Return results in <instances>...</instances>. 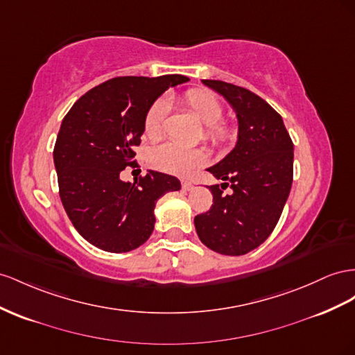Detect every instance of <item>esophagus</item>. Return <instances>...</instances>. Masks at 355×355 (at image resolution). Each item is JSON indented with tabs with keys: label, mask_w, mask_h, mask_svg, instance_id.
I'll use <instances>...</instances> for the list:
<instances>
[{
	"label": "esophagus",
	"mask_w": 355,
	"mask_h": 355,
	"mask_svg": "<svg viewBox=\"0 0 355 355\" xmlns=\"http://www.w3.org/2000/svg\"><path fill=\"white\" fill-rule=\"evenodd\" d=\"M194 188V185H193V182H189V180H182V189H185V191H191Z\"/></svg>",
	"instance_id": "esophagus-1"
}]
</instances>
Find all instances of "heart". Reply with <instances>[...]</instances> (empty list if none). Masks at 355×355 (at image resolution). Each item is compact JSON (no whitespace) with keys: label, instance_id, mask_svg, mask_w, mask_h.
Here are the masks:
<instances>
[{"label":"heart","instance_id":"1","mask_svg":"<svg viewBox=\"0 0 355 355\" xmlns=\"http://www.w3.org/2000/svg\"><path fill=\"white\" fill-rule=\"evenodd\" d=\"M185 107L193 116L203 123V136L212 145L224 148L232 145L236 139V131L228 123L221 122L224 106L215 94L206 89H189L184 95ZM168 114V103L158 98L150 104L146 112L143 131L150 140L162 136ZM207 152L201 148H188L175 141H167L150 150V162L154 167L176 176H189L198 167L206 164Z\"/></svg>","mask_w":355,"mask_h":355}]
</instances>
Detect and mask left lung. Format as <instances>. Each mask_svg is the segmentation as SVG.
I'll use <instances>...</instances> for the list:
<instances>
[{"label":"left lung","mask_w":355,"mask_h":355,"mask_svg":"<svg viewBox=\"0 0 355 355\" xmlns=\"http://www.w3.org/2000/svg\"><path fill=\"white\" fill-rule=\"evenodd\" d=\"M201 82L230 103L239 132L234 149L207 168L224 184L209 187L214 205L194 224L212 251L243 255L260 246L279 221L293 184L294 145L281 114L257 94L223 80ZM227 181L232 195L222 194Z\"/></svg>","instance_id":"1"}]
</instances>
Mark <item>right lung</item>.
I'll return each instance as SVG.
<instances>
[{
  "instance_id": "add662e5",
  "label": "right lung",
  "mask_w": 355,
  "mask_h": 355,
  "mask_svg": "<svg viewBox=\"0 0 355 355\" xmlns=\"http://www.w3.org/2000/svg\"><path fill=\"white\" fill-rule=\"evenodd\" d=\"M180 74L159 78L125 76L95 86L62 119L53 149L62 206L71 224L91 245L107 252H128L154 232L159 197L179 191L175 176L149 170L123 182L132 166L146 112L171 86L188 82Z\"/></svg>"
}]
</instances>
